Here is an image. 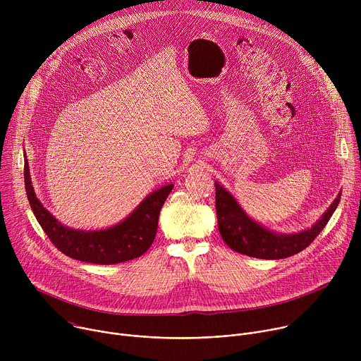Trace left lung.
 Wrapping results in <instances>:
<instances>
[{
	"mask_svg": "<svg viewBox=\"0 0 361 361\" xmlns=\"http://www.w3.org/2000/svg\"><path fill=\"white\" fill-rule=\"evenodd\" d=\"M340 195L334 200L324 216L308 230L297 234H277L252 221L234 197L216 183V210L219 230L224 243L234 251L264 260H279L294 255L310 245L329 223L340 202Z\"/></svg>",
	"mask_w": 361,
	"mask_h": 361,
	"instance_id": "1",
	"label": "left lung"
}]
</instances>
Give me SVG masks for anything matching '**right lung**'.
I'll list each match as a JSON object with an SVG mask.
<instances>
[{
	"mask_svg": "<svg viewBox=\"0 0 361 361\" xmlns=\"http://www.w3.org/2000/svg\"><path fill=\"white\" fill-rule=\"evenodd\" d=\"M24 181L34 216L49 241L71 259L94 264H117L142 255L156 238L160 210L174 187L169 184L151 192L133 214L111 228L82 231L59 223L35 197L27 161Z\"/></svg>",
	"mask_w": 361,
	"mask_h": 361,
	"instance_id": "obj_1",
	"label": "right lung"
}]
</instances>
